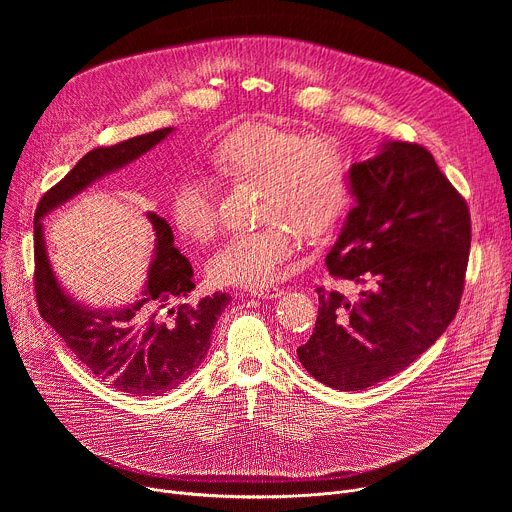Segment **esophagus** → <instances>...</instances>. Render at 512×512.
<instances>
[{
  "mask_svg": "<svg viewBox=\"0 0 512 512\" xmlns=\"http://www.w3.org/2000/svg\"><path fill=\"white\" fill-rule=\"evenodd\" d=\"M249 294H251L253 298L271 300V298H279V296H281V287H277V285H267V287H253V289H249Z\"/></svg>",
  "mask_w": 512,
  "mask_h": 512,
  "instance_id": "obj_1",
  "label": "esophagus"
}]
</instances>
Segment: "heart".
Returning <instances> with one entry per match:
<instances>
[{
	"label": "heart",
	"mask_w": 512,
	"mask_h": 512,
	"mask_svg": "<svg viewBox=\"0 0 512 512\" xmlns=\"http://www.w3.org/2000/svg\"><path fill=\"white\" fill-rule=\"evenodd\" d=\"M210 168L231 184L259 188L253 231L229 235L206 261L214 283L263 287L294 253V233L304 239L328 235L350 202V168L326 137L273 123H247L214 143ZM176 229L192 241H208L218 227V198L202 174L182 178L170 200Z\"/></svg>",
	"instance_id": "1"
}]
</instances>
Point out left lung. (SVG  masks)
I'll list each match as a JSON object with an SVG mask.
<instances>
[{
    "instance_id": "left-lung-1",
    "label": "left lung",
    "mask_w": 512,
    "mask_h": 512,
    "mask_svg": "<svg viewBox=\"0 0 512 512\" xmlns=\"http://www.w3.org/2000/svg\"><path fill=\"white\" fill-rule=\"evenodd\" d=\"M356 206L326 255L356 300L318 287V320L298 348L304 369L338 391L369 389L440 338L460 308L472 241L464 196L419 143L389 141L350 168Z\"/></svg>"
}]
</instances>
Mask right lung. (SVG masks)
Instances as JSON below:
<instances>
[{
	"mask_svg": "<svg viewBox=\"0 0 512 512\" xmlns=\"http://www.w3.org/2000/svg\"><path fill=\"white\" fill-rule=\"evenodd\" d=\"M170 133L172 127H164L91 150L40 198L34 221V291L40 316L91 375L133 397L172 391L200 367L214 324L231 302L229 294L214 291L194 306L184 304L196 287L192 265L174 247L170 225L148 212L156 233V257L141 300L121 310H89L72 302L58 285L40 218L95 180L150 152Z\"/></svg>",
	"mask_w": 512,
	"mask_h": 512,
	"instance_id": "1",
	"label": "right lung"
}]
</instances>
